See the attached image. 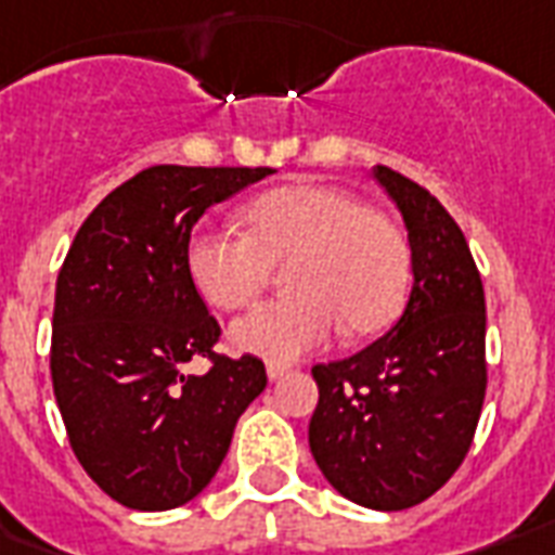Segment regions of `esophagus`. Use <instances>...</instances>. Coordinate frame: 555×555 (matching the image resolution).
Here are the masks:
<instances>
[{
    "mask_svg": "<svg viewBox=\"0 0 555 555\" xmlns=\"http://www.w3.org/2000/svg\"><path fill=\"white\" fill-rule=\"evenodd\" d=\"M286 373H289V367H286V364H278V362L266 364V376H269V379H272V382L283 379Z\"/></svg>",
    "mask_w": 555,
    "mask_h": 555,
    "instance_id": "34e87169",
    "label": "esophagus"
}]
</instances>
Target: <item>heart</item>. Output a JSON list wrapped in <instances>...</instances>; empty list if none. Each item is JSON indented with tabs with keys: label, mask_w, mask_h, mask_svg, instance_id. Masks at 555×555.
I'll use <instances>...</instances> for the list:
<instances>
[{
	"label": "heart",
	"mask_w": 555,
	"mask_h": 555,
	"mask_svg": "<svg viewBox=\"0 0 555 555\" xmlns=\"http://www.w3.org/2000/svg\"><path fill=\"white\" fill-rule=\"evenodd\" d=\"M240 219L246 234L196 229L184 246L193 289L222 312L251 304L283 266L286 295L231 324L237 350L292 362L326 345L338 324L371 336L397 318L411 257L385 214L338 188L295 182L257 193Z\"/></svg>",
	"instance_id": "obj_1"
}]
</instances>
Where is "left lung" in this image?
<instances>
[{"instance_id": "obj_1", "label": "left lung", "mask_w": 555, "mask_h": 555, "mask_svg": "<svg viewBox=\"0 0 555 555\" xmlns=\"http://www.w3.org/2000/svg\"><path fill=\"white\" fill-rule=\"evenodd\" d=\"M373 179L402 214L414 281L385 336L312 367L309 449L338 495L397 513L431 498L469 452L487 393V300L449 210L390 167Z\"/></svg>"}]
</instances>
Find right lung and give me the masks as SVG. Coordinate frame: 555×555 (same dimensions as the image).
<instances>
[{"mask_svg":"<svg viewBox=\"0 0 555 555\" xmlns=\"http://www.w3.org/2000/svg\"><path fill=\"white\" fill-rule=\"evenodd\" d=\"M272 167L158 165L86 217L60 269L51 382L86 475L118 504L162 513L199 495L240 414L266 388L255 356H214L219 324L193 289L184 246L210 205ZM210 354L202 377L181 367Z\"/></svg>","mask_w":555,"mask_h":555,"instance_id":"obj_1","label":"right lung"}]
</instances>
